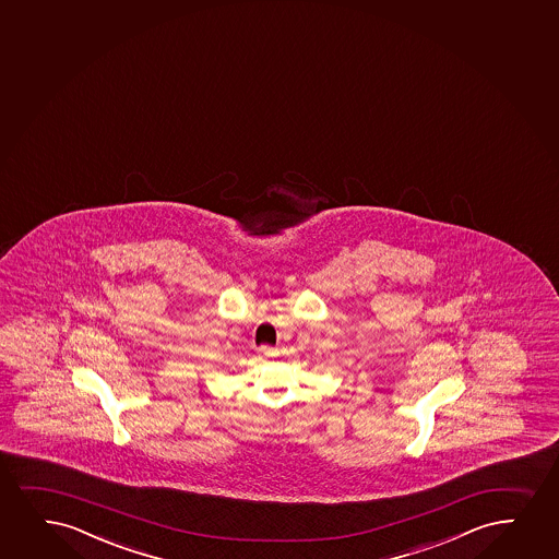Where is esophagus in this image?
<instances>
[{"instance_id": "1", "label": "esophagus", "mask_w": 559, "mask_h": 559, "mask_svg": "<svg viewBox=\"0 0 559 559\" xmlns=\"http://www.w3.org/2000/svg\"><path fill=\"white\" fill-rule=\"evenodd\" d=\"M260 354L265 356V358H273V356L276 354V350L275 348H271V346H262V348H260Z\"/></svg>"}]
</instances>
